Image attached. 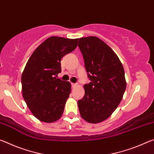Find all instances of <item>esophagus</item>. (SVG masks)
<instances>
[{"mask_svg":"<svg viewBox=\"0 0 154 154\" xmlns=\"http://www.w3.org/2000/svg\"><path fill=\"white\" fill-rule=\"evenodd\" d=\"M77 85H78L77 83H72V86L73 87V88H75V87H77Z\"/></svg>","mask_w":154,"mask_h":154,"instance_id":"1","label":"esophagus"}]
</instances>
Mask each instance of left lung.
<instances>
[{
	"mask_svg": "<svg viewBox=\"0 0 154 154\" xmlns=\"http://www.w3.org/2000/svg\"><path fill=\"white\" fill-rule=\"evenodd\" d=\"M82 51L88 77L83 85L85 95L78 100L82 118L97 124L109 118L120 103L126 88L124 69L110 47L96 36L80 38Z\"/></svg>",
	"mask_w": 154,
	"mask_h": 154,
	"instance_id": "1",
	"label": "left lung"
}]
</instances>
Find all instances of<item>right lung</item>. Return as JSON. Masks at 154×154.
<instances>
[{
  "instance_id": "obj_1",
  "label": "right lung",
  "mask_w": 154,
  "mask_h": 154,
  "mask_svg": "<svg viewBox=\"0 0 154 154\" xmlns=\"http://www.w3.org/2000/svg\"><path fill=\"white\" fill-rule=\"evenodd\" d=\"M79 38L50 36L36 48L22 74V92L28 107L38 120L54 122L61 118L71 92L69 82L57 79L62 58L74 50Z\"/></svg>"
}]
</instances>
